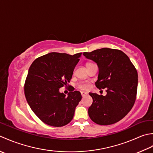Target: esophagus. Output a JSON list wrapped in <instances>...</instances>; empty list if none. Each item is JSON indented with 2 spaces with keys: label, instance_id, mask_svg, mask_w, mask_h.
I'll return each instance as SVG.
<instances>
[{
  "label": "esophagus",
  "instance_id": "obj_1",
  "mask_svg": "<svg viewBox=\"0 0 153 153\" xmlns=\"http://www.w3.org/2000/svg\"><path fill=\"white\" fill-rule=\"evenodd\" d=\"M81 95H82V97H84V96H85L87 95V93L85 92H81Z\"/></svg>",
  "mask_w": 153,
  "mask_h": 153
}]
</instances>
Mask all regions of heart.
<instances>
[{
  "instance_id": "b5f03b06",
  "label": "heart",
  "mask_w": 153,
  "mask_h": 153,
  "mask_svg": "<svg viewBox=\"0 0 153 153\" xmlns=\"http://www.w3.org/2000/svg\"><path fill=\"white\" fill-rule=\"evenodd\" d=\"M79 86L80 87V88H82L83 90H88V89L90 88V85L88 82H80L79 84Z\"/></svg>"
}]
</instances>
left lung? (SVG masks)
I'll return each instance as SVG.
<instances>
[{
	"label": "left lung",
	"instance_id": "obj_1",
	"mask_svg": "<svg viewBox=\"0 0 153 153\" xmlns=\"http://www.w3.org/2000/svg\"><path fill=\"white\" fill-rule=\"evenodd\" d=\"M83 55L97 64L99 69L95 82L99 89L106 88L107 94L90 92L93 100L88 108L90 119L101 126L117 122L126 116L136 100L138 74L129 58L117 49L102 48Z\"/></svg>",
	"mask_w": 153,
	"mask_h": 153
}]
</instances>
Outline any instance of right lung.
I'll return each instance as SVG.
<instances>
[{
  "instance_id": "1",
  "label": "right lung",
  "mask_w": 153,
  "mask_h": 153,
  "mask_svg": "<svg viewBox=\"0 0 153 153\" xmlns=\"http://www.w3.org/2000/svg\"><path fill=\"white\" fill-rule=\"evenodd\" d=\"M81 55L53 52L36 59L30 67L25 96L33 113L47 125L62 127L73 120L82 96L71 87L66 96L59 88L70 82Z\"/></svg>"
}]
</instances>
